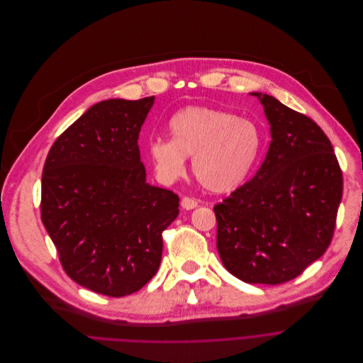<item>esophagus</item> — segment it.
Instances as JSON below:
<instances>
[{
  "label": "esophagus",
  "instance_id": "1",
  "mask_svg": "<svg viewBox=\"0 0 363 363\" xmlns=\"http://www.w3.org/2000/svg\"><path fill=\"white\" fill-rule=\"evenodd\" d=\"M197 206H199V201H197L196 199H193V197L184 196V197L182 199V207L186 208V210H191V208H194V207H197Z\"/></svg>",
  "mask_w": 363,
  "mask_h": 363
}]
</instances>
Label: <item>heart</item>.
<instances>
[{"instance_id": "1", "label": "heart", "mask_w": 363, "mask_h": 363, "mask_svg": "<svg viewBox=\"0 0 363 363\" xmlns=\"http://www.w3.org/2000/svg\"><path fill=\"white\" fill-rule=\"evenodd\" d=\"M172 140L156 137L149 156L157 179L172 184L186 173L191 157L193 174L213 193L238 189L250 173L260 149L257 125L225 110L191 106L176 113L169 124Z\"/></svg>"}]
</instances>
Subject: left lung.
Segmentation results:
<instances>
[{
	"instance_id": "left-lung-1",
	"label": "left lung",
	"mask_w": 363,
	"mask_h": 363,
	"mask_svg": "<svg viewBox=\"0 0 363 363\" xmlns=\"http://www.w3.org/2000/svg\"><path fill=\"white\" fill-rule=\"evenodd\" d=\"M260 99L272 141L257 173L214 206L217 250L246 283L298 277L329 247L343 177L330 140L308 116Z\"/></svg>"
}]
</instances>
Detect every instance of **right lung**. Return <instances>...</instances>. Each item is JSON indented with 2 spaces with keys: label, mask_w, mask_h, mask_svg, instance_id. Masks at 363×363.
<instances>
[{
  "label": "right lung",
  "mask_w": 363,
  "mask_h": 363,
  "mask_svg": "<svg viewBox=\"0 0 363 363\" xmlns=\"http://www.w3.org/2000/svg\"><path fill=\"white\" fill-rule=\"evenodd\" d=\"M155 96L90 107L51 146L41 179V220L64 272L110 298L131 295L159 270L163 232L179 196L146 183L138 133Z\"/></svg>",
  "instance_id": "right-lung-1"
}]
</instances>
